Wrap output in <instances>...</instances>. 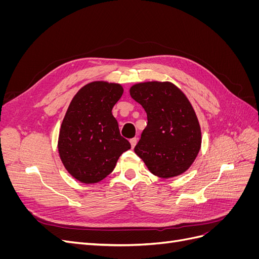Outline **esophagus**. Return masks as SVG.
Returning <instances> with one entry per match:
<instances>
[{
	"label": "esophagus",
	"mask_w": 259,
	"mask_h": 259,
	"mask_svg": "<svg viewBox=\"0 0 259 259\" xmlns=\"http://www.w3.org/2000/svg\"><path fill=\"white\" fill-rule=\"evenodd\" d=\"M137 138L136 137H134V138H132L131 140H130V143H131V146H132V148H134L135 146H136V144H137Z\"/></svg>",
	"instance_id": "34e87169"
}]
</instances>
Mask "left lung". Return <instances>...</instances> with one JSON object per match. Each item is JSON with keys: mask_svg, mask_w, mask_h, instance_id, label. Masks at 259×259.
<instances>
[{"mask_svg": "<svg viewBox=\"0 0 259 259\" xmlns=\"http://www.w3.org/2000/svg\"><path fill=\"white\" fill-rule=\"evenodd\" d=\"M132 98L143 106L147 126L134 151L161 178L175 177L191 166L201 148V127L185 94L170 82L133 85Z\"/></svg>", "mask_w": 259, "mask_h": 259, "instance_id": "8db88e82", "label": "left lung"}]
</instances>
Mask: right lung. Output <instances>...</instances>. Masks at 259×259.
<instances>
[{
	"label": "right lung",
	"mask_w": 259,
	"mask_h": 259,
	"mask_svg": "<svg viewBox=\"0 0 259 259\" xmlns=\"http://www.w3.org/2000/svg\"><path fill=\"white\" fill-rule=\"evenodd\" d=\"M123 94L120 84L96 81L75 94L61 123L58 152L69 174L83 184H96L114 169L131 149L121 136L112 108Z\"/></svg>",
	"instance_id": "add662e5"
}]
</instances>
